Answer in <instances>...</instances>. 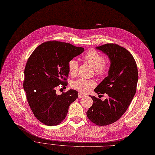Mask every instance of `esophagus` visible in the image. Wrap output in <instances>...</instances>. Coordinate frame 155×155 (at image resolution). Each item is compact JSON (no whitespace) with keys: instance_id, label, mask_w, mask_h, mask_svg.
<instances>
[{"instance_id":"1","label":"esophagus","mask_w":155,"mask_h":155,"mask_svg":"<svg viewBox=\"0 0 155 155\" xmlns=\"http://www.w3.org/2000/svg\"><path fill=\"white\" fill-rule=\"evenodd\" d=\"M85 97V94H82V93H79V94H78V97H79V98H83V97Z\"/></svg>"}]
</instances>
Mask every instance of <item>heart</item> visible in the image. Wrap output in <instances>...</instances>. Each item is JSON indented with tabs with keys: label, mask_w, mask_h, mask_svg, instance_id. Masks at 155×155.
<instances>
[{
	"label": "heart",
	"mask_w": 155,
	"mask_h": 155,
	"mask_svg": "<svg viewBox=\"0 0 155 155\" xmlns=\"http://www.w3.org/2000/svg\"><path fill=\"white\" fill-rule=\"evenodd\" d=\"M84 60L94 69L95 74L98 76H105L110 67V60L95 50H90L84 56ZM78 62L75 59H71L68 62V71L71 76L76 75L78 69ZM97 85L93 79H78L71 83V87L81 93H86L92 87Z\"/></svg>",
	"instance_id": "obj_1"
}]
</instances>
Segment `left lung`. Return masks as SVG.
<instances>
[{
    "label": "left lung",
    "mask_w": 155,
    "mask_h": 155,
    "mask_svg": "<svg viewBox=\"0 0 155 155\" xmlns=\"http://www.w3.org/2000/svg\"><path fill=\"white\" fill-rule=\"evenodd\" d=\"M108 55L110 62L108 76L94 89L98 94H107L104 101L91 97L93 104L86 112L93 123L104 126L119 120L126 112L136 92L138 71L133 56L115 43L97 47Z\"/></svg>",
    "instance_id": "left-lung-1"
}]
</instances>
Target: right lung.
I'll return each mask as SVG.
<instances>
[{
    "label": "right lung",
    "instance_id": "right-lung-1",
    "mask_svg": "<svg viewBox=\"0 0 155 155\" xmlns=\"http://www.w3.org/2000/svg\"><path fill=\"white\" fill-rule=\"evenodd\" d=\"M84 51L71 43L48 41L36 47L28 58L25 69L23 88L31 110L39 121L48 126L61 124L69 107L78 97L69 90L60 95L56 88L68 85V62Z\"/></svg>",
    "mask_w": 155,
    "mask_h": 155
}]
</instances>
